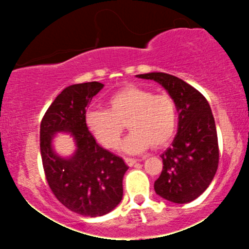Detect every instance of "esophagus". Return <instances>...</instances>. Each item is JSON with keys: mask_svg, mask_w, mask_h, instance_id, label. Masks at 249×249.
Masks as SVG:
<instances>
[{"mask_svg": "<svg viewBox=\"0 0 249 249\" xmlns=\"http://www.w3.org/2000/svg\"><path fill=\"white\" fill-rule=\"evenodd\" d=\"M125 162H126L128 166H133V165L137 162V159H133V158H125Z\"/></svg>", "mask_w": 249, "mask_h": 249, "instance_id": "34e87169", "label": "esophagus"}]
</instances>
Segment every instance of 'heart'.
<instances>
[{
  "mask_svg": "<svg viewBox=\"0 0 249 249\" xmlns=\"http://www.w3.org/2000/svg\"><path fill=\"white\" fill-rule=\"evenodd\" d=\"M177 123L178 107L172 96L139 87L124 88L107 99V108H92L85 115L89 131L107 148L118 146L126 124L131 132L121 146L126 153L166 145Z\"/></svg>",
  "mask_w": 249,
  "mask_h": 249,
  "instance_id": "b5f03b06",
  "label": "heart"
}]
</instances>
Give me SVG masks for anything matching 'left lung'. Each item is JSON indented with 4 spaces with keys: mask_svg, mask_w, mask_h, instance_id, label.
<instances>
[{
    "mask_svg": "<svg viewBox=\"0 0 249 249\" xmlns=\"http://www.w3.org/2000/svg\"><path fill=\"white\" fill-rule=\"evenodd\" d=\"M137 77L159 83L178 107V132L160 156L164 166L154 191L176 204L193 201L206 191L218 170V134L210 104L196 89L176 76L150 72Z\"/></svg>",
    "mask_w": 249,
    "mask_h": 249,
    "instance_id": "left-lung-1",
    "label": "left lung"
}]
</instances>
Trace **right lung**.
<instances>
[{"mask_svg": "<svg viewBox=\"0 0 249 249\" xmlns=\"http://www.w3.org/2000/svg\"><path fill=\"white\" fill-rule=\"evenodd\" d=\"M103 87L99 82H88L65 88L45 112L39 131L43 168L50 190L65 207L85 216H102L117 207L128 168L121 157L97 144L85 124L87 107ZM58 132L70 133L76 142L70 159L53 151L52 139Z\"/></svg>", "mask_w": 249, "mask_h": 249, "instance_id": "right-lung-1", "label": "right lung"}]
</instances>
